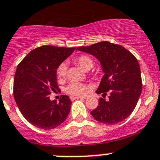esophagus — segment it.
<instances>
[{"instance_id": "1", "label": "esophagus", "mask_w": 160, "mask_h": 160, "mask_svg": "<svg viewBox=\"0 0 160 160\" xmlns=\"http://www.w3.org/2000/svg\"><path fill=\"white\" fill-rule=\"evenodd\" d=\"M82 98H85L78 97V96H71L70 97L71 101H74V100H76V99H82Z\"/></svg>"}]
</instances>
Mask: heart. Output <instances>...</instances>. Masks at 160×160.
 <instances>
[{
    "label": "heart",
    "mask_w": 160,
    "mask_h": 160,
    "mask_svg": "<svg viewBox=\"0 0 160 160\" xmlns=\"http://www.w3.org/2000/svg\"><path fill=\"white\" fill-rule=\"evenodd\" d=\"M75 62L84 70L88 71L93 67L94 62L93 59L87 55H82L75 58ZM67 66L66 63H62L58 66L56 70V76L58 80H62L66 77ZM66 93L72 95L76 96H84L88 92V88L85 84L81 83H70L65 89Z\"/></svg>",
    "instance_id": "b5f03b06"
}]
</instances>
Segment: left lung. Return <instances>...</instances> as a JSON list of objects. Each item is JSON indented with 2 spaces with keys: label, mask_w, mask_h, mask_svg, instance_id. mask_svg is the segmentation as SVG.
Returning <instances> with one entry per match:
<instances>
[{
  "label": "left lung",
  "mask_w": 160,
  "mask_h": 160,
  "mask_svg": "<svg viewBox=\"0 0 160 160\" xmlns=\"http://www.w3.org/2000/svg\"><path fill=\"white\" fill-rule=\"evenodd\" d=\"M77 49L94 56L102 66L104 76L96 93L102 95L110 93L109 100L101 98L97 108L91 112L93 117L109 125L124 120L134 111L142 93L141 69L137 58L121 45L108 41Z\"/></svg>",
  "instance_id": "8db88e82"
}]
</instances>
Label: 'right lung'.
Listing matches in <instances>:
<instances>
[{"label": "right lung", "instance_id": "1", "mask_svg": "<svg viewBox=\"0 0 160 160\" xmlns=\"http://www.w3.org/2000/svg\"><path fill=\"white\" fill-rule=\"evenodd\" d=\"M76 48L44 45L31 51L18 65L14 78V98L20 112L31 124L41 129H54L63 123L70 111L69 96L59 102L50 100L59 91L56 70Z\"/></svg>", "mask_w": 160, "mask_h": 160}]
</instances>
